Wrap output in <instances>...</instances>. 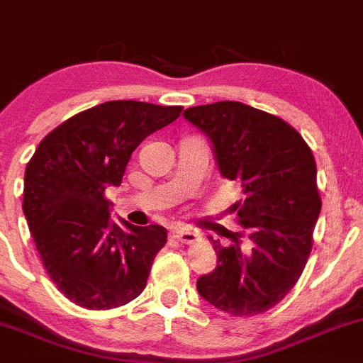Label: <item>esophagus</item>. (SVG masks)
<instances>
[{
	"instance_id": "1",
	"label": "esophagus",
	"mask_w": 363,
	"mask_h": 363,
	"mask_svg": "<svg viewBox=\"0 0 363 363\" xmlns=\"http://www.w3.org/2000/svg\"><path fill=\"white\" fill-rule=\"evenodd\" d=\"M169 238L177 239V241H180V242H185V245H194V242L199 239V234L192 233V230H186V229H171Z\"/></svg>"
}]
</instances>
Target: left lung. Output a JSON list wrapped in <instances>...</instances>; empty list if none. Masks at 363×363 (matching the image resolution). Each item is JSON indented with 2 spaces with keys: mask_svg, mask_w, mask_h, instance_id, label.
<instances>
[{
  "mask_svg": "<svg viewBox=\"0 0 363 363\" xmlns=\"http://www.w3.org/2000/svg\"><path fill=\"white\" fill-rule=\"evenodd\" d=\"M183 117L209 140L220 174L241 183L233 209L248 239L222 246L209 236L218 262L197 292L229 315H260L294 289L311 253L321 209L315 157L292 125L238 101L186 108Z\"/></svg>",
  "mask_w": 363,
  "mask_h": 363,
  "instance_id": "8db88e82",
  "label": "left lung"
}]
</instances>
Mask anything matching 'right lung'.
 <instances>
[{
    "mask_svg": "<svg viewBox=\"0 0 363 363\" xmlns=\"http://www.w3.org/2000/svg\"><path fill=\"white\" fill-rule=\"evenodd\" d=\"M180 113L182 106L108 101L55 127L28 162L22 209L45 271L74 304L118 308L147 286L166 229L111 220L104 190L121 185L138 145Z\"/></svg>",
    "mask_w": 363,
    "mask_h": 363,
    "instance_id": "1",
    "label": "right lung"
}]
</instances>
